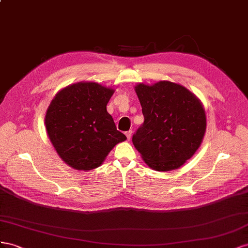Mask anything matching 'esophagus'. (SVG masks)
Here are the masks:
<instances>
[{"instance_id": "1", "label": "esophagus", "mask_w": 248, "mask_h": 248, "mask_svg": "<svg viewBox=\"0 0 248 248\" xmlns=\"http://www.w3.org/2000/svg\"><path fill=\"white\" fill-rule=\"evenodd\" d=\"M125 136H126V139L130 140V139H131V137H132V131L125 132Z\"/></svg>"}]
</instances>
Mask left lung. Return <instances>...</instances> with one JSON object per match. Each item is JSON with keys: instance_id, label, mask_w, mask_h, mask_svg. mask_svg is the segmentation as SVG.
<instances>
[{"instance_id": "left-lung-1", "label": "left lung", "mask_w": 248, "mask_h": 248, "mask_svg": "<svg viewBox=\"0 0 248 248\" xmlns=\"http://www.w3.org/2000/svg\"><path fill=\"white\" fill-rule=\"evenodd\" d=\"M144 123L133 144L145 163L158 171L179 168L200 147L206 132V114L188 89L169 81L135 87Z\"/></svg>"}]
</instances>
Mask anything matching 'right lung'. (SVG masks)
Masks as SVG:
<instances>
[{"mask_svg":"<svg viewBox=\"0 0 248 248\" xmlns=\"http://www.w3.org/2000/svg\"><path fill=\"white\" fill-rule=\"evenodd\" d=\"M113 93L114 90L97 83L81 82L61 90L49 104L47 135L70 167L94 169L113 147L126 139L106 108Z\"/></svg>","mask_w":248,"mask_h":248,"instance_id":"add662e5","label":"right lung"}]
</instances>
